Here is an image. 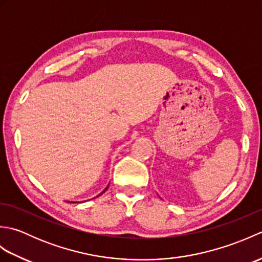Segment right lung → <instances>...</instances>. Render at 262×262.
Returning a JSON list of instances; mask_svg holds the SVG:
<instances>
[{"mask_svg":"<svg viewBox=\"0 0 262 262\" xmlns=\"http://www.w3.org/2000/svg\"><path fill=\"white\" fill-rule=\"evenodd\" d=\"M108 187H109V186H107V187H105V189H104V190H103V191H102L101 193H103V192H104L105 190H107V189H108ZM101 193H100V194H101ZM100 194H98V196H100ZM98 196H97V197H98ZM71 203H73V202H71Z\"/></svg>","mask_w":262,"mask_h":262,"instance_id":"add662e5","label":"right lung"}]
</instances>
